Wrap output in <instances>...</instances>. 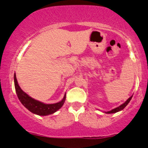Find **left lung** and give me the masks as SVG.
Listing matches in <instances>:
<instances>
[{"instance_id": "8db88e82", "label": "left lung", "mask_w": 148, "mask_h": 148, "mask_svg": "<svg viewBox=\"0 0 148 148\" xmlns=\"http://www.w3.org/2000/svg\"><path fill=\"white\" fill-rule=\"evenodd\" d=\"M132 97H130L129 98V99H127V101H125V103H123V104H122V105H120V106L117 107V108H114V109L111 110V111H110L106 112V113H117V112H118V111H121V110H123V108H125V107L126 106L127 104H128L129 102H130V100L132 99Z\"/></svg>"}]
</instances>
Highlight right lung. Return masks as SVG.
Instances as JSON below:
<instances>
[{"label":"right lung","mask_w":148,"mask_h":148,"mask_svg":"<svg viewBox=\"0 0 148 148\" xmlns=\"http://www.w3.org/2000/svg\"><path fill=\"white\" fill-rule=\"evenodd\" d=\"M14 86L16 92L17 94L18 99L20 100L22 104L27 109H28L30 112L35 114L39 115H47L52 114V113L56 112L58 110L60 109L62 106L63 103L65 101L66 95H64V98L62 101H59L56 103H52V104H46L40 101L33 99L24 92L21 88L18 86L17 80H16V74L14 76Z\"/></svg>","instance_id":"obj_1"}]
</instances>
